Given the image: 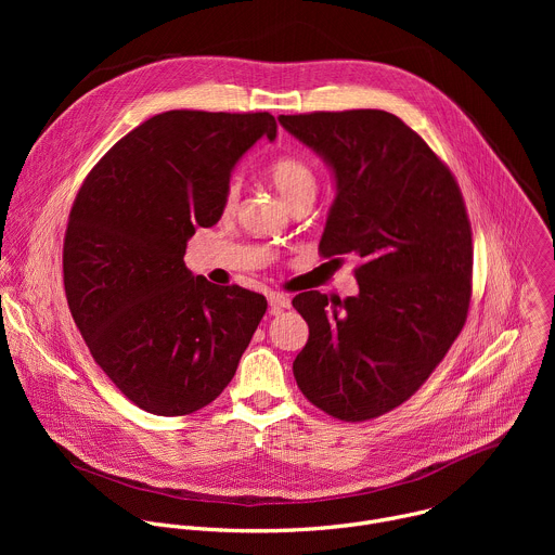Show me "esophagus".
I'll return each instance as SVG.
<instances>
[{
  "instance_id": "1",
  "label": "esophagus",
  "mask_w": 555,
  "mask_h": 555,
  "mask_svg": "<svg viewBox=\"0 0 555 555\" xmlns=\"http://www.w3.org/2000/svg\"><path fill=\"white\" fill-rule=\"evenodd\" d=\"M268 302H270L272 311H279V309L289 307V305H292V298H289V294H285V292H270V294H268Z\"/></svg>"
}]
</instances>
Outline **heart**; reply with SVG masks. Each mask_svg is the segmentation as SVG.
Segmentation results:
<instances>
[{
    "label": "heart",
    "instance_id": "obj_1",
    "mask_svg": "<svg viewBox=\"0 0 555 555\" xmlns=\"http://www.w3.org/2000/svg\"><path fill=\"white\" fill-rule=\"evenodd\" d=\"M270 180L276 186V191L285 197L289 206H294L300 199H313L315 189H319V176H315L313 167L300 155H281L276 160H272L270 169ZM242 197V182L232 178L221 197V206L225 212L236 210Z\"/></svg>",
    "mask_w": 555,
    "mask_h": 555
}]
</instances>
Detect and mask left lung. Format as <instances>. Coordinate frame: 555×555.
Returning a JSON list of instances; mask_svg holds the SVG:
<instances>
[{"instance_id":"1","label":"left lung","mask_w":555,"mask_h":555,"mask_svg":"<svg viewBox=\"0 0 555 555\" xmlns=\"http://www.w3.org/2000/svg\"><path fill=\"white\" fill-rule=\"evenodd\" d=\"M279 122L336 173L319 253L360 257L356 296H294L309 325L294 377L315 409L369 422L413 398L467 321L474 248L465 202L448 165L395 114L311 112Z\"/></svg>"}]
</instances>
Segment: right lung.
<instances>
[{"label":"right lung","instance_id":"right-lung-1","mask_svg":"<svg viewBox=\"0 0 555 555\" xmlns=\"http://www.w3.org/2000/svg\"><path fill=\"white\" fill-rule=\"evenodd\" d=\"M268 112L173 109L122 135L78 189L63 240V287L94 362L138 409L191 415L234 377L268 300L184 266L195 228L219 221L234 163Z\"/></svg>","mask_w":555,"mask_h":555}]
</instances>
